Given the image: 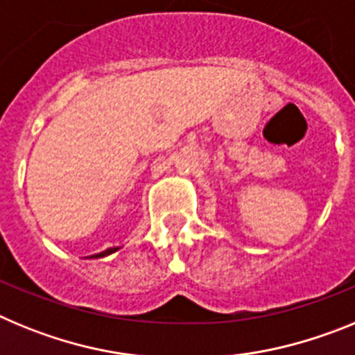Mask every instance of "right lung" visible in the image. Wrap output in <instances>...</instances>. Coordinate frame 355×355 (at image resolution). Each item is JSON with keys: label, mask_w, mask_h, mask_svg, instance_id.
<instances>
[{"label": "right lung", "mask_w": 355, "mask_h": 355, "mask_svg": "<svg viewBox=\"0 0 355 355\" xmlns=\"http://www.w3.org/2000/svg\"><path fill=\"white\" fill-rule=\"evenodd\" d=\"M115 250H119V247H110V249L103 250V252H97L94 256H89L90 259H97V258H105V256H110V254H114Z\"/></svg>", "instance_id": "obj_1"}]
</instances>
